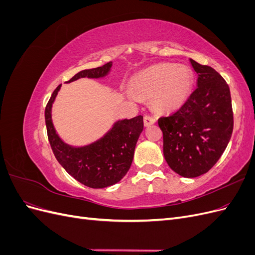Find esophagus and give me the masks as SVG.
I'll return each mask as SVG.
<instances>
[{
  "mask_svg": "<svg viewBox=\"0 0 255 255\" xmlns=\"http://www.w3.org/2000/svg\"><path fill=\"white\" fill-rule=\"evenodd\" d=\"M143 123H144V127H150L151 125H154V123H155V119H154L152 116L146 115L143 118Z\"/></svg>",
  "mask_w": 255,
  "mask_h": 255,
  "instance_id": "obj_1",
  "label": "esophagus"
}]
</instances>
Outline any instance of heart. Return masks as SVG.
<instances>
[{
    "instance_id": "b5f03b06",
    "label": "heart",
    "mask_w": 255,
    "mask_h": 255,
    "mask_svg": "<svg viewBox=\"0 0 255 255\" xmlns=\"http://www.w3.org/2000/svg\"><path fill=\"white\" fill-rule=\"evenodd\" d=\"M194 84L188 67L160 64L151 67L130 82V90L137 97L150 99L152 107L159 113L176 111L187 101ZM128 97H133L128 92Z\"/></svg>"
}]
</instances>
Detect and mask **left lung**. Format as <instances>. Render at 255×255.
Instances as JSON below:
<instances>
[{
	"instance_id": "8db88e82",
	"label": "left lung",
	"mask_w": 255,
	"mask_h": 255,
	"mask_svg": "<svg viewBox=\"0 0 255 255\" xmlns=\"http://www.w3.org/2000/svg\"><path fill=\"white\" fill-rule=\"evenodd\" d=\"M190 64L198 74V87L179 111L158 119L165 159L184 177L212 169L225 152L234 125L227 82L210 66L194 59Z\"/></svg>"
}]
</instances>
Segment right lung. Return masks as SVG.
<instances>
[{
    "label": "right lung",
    "instance_id": "right-lung-1",
    "mask_svg": "<svg viewBox=\"0 0 255 255\" xmlns=\"http://www.w3.org/2000/svg\"><path fill=\"white\" fill-rule=\"evenodd\" d=\"M112 63L80 71L67 83L82 78L100 79L109 74ZM61 85L53 91L45 106L44 117L48 138L58 163L76 181L90 188H105L118 183L132 165L138 138L143 129V117L115 122L113 128L99 140L84 146L65 143L57 135L52 122V105Z\"/></svg>",
    "mask_w": 255,
    "mask_h": 255
}]
</instances>
